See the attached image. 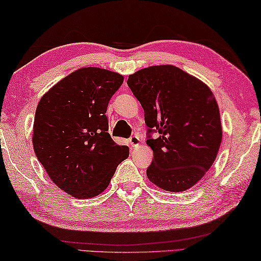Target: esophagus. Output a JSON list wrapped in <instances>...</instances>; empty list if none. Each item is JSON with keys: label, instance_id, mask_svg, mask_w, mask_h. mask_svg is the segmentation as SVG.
Here are the masks:
<instances>
[{"label": "esophagus", "instance_id": "obj_1", "mask_svg": "<svg viewBox=\"0 0 261 261\" xmlns=\"http://www.w3.org/2000/svg\"><path fill=\"white\" fill-rule=\"evenodd\" d=\"M129 143H130L132 148L138 147L139 144H140V136H139V135H133V136H130V138H129Z\"/></svg>", "mask_w": 261, "mask_h": 261}]
</instances>
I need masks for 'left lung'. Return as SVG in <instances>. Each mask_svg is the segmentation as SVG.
Returning <instances> with one entry per match:
<instances>
[{
    "label": "left lung",
    "mask_w": 261,
    "mask_h": 261,
    "mask_svg": "<svg viewBox=\"0 0 261 261\" xmlns=\"http://www.w3.org/2000/svg\"><path fill=\"white\" fill-rule=\"evenodd\" d=\"M144 111L153 160L147 177L160 189L182 192L214 163L222 142L220 110L211 89L180 68L151 66L128 76ZM159 131L157 139L151 133Z\"/></svg>",
    "instance_id": "8db88e82"
}]
</instances>
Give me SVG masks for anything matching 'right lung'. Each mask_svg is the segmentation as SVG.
Returning a JSON list of instances; mask_svg holds the SVG:
<instances>
[{
  "label": "right lung",
  "instance_id": "right-lung-1",
  "mask_svg": "<svg viewBox=\"0 0 261 261\" xmlns=\"http://www.w3.org/2000/svg\"><path fill=\"white\" fill-rule=\"evenodd\" d=\"M122 82L118 72L81 68L50 88L37 106L34 152L55 185L74 198L102 193L129 155L108 133L105 114Z\"/></svg>",
  "mask_w": 261,
  "mask_h": 261
}]
</instances>
